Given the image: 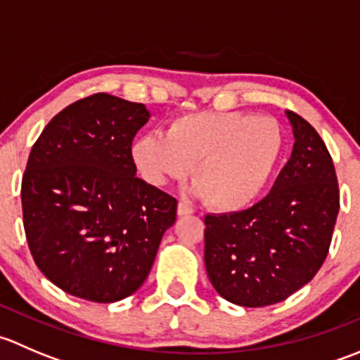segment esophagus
<instances>
[{"mask_svg":"<svg viewBox=\"0 0 360 360\" xmlns=\"http://www.w3.org/2000/svg\"><path fill=\"white\" fill-rule=\"evenodd\" d=\"M191 212H193V209H191L186 202L177 203V214H179V216H188V214H191Z\"/></svg>","mask_w":360,"mask_h":360,"instance_id":"1","label":"esophagus"}]
</instances>
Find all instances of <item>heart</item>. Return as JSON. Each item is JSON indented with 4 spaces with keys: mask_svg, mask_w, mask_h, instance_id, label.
Returning <instances> with one entry per match:
<instances>
[{
    "mask_svg": "<svg viewBox=\"0 0 360 360\" xmlns=\"http://www.w3.org/2000/svg\"><path fill=\"white\" fill-rule=\"evenodd\" d=\"M284 148L281 125L249 112H188L165 134L134 141L132 162L153 186L181 181L193 165L195 193L217 210L244 209L259 197Z\"/></svg>",
    "mask_w": 360,
    "mask_h": 360,
    "instance_id": "heart-1",
    "label": "heart"
}]
</instances>
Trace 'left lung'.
Instances as JSON below:
<instances>
[{
	"mask_svg": "<svg viewBox=\"0 0 360 360\" xmlns=\"http://www.w3.org/2000/svg\"><path fill=\"white\" fill-rule=\"evenodd\" d=\"M285 115L294 146L270 193L250 209L203 219L210 284L240 307L275 304L308 284L335 231L340 190L331 155L307 120Z\"/></svg>",
	"mask_w": 360,
	"mask_h": 360,
	"instance_id": "1",
	"label": "left lung"
}]
</instances>
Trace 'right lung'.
<instances>
[{"label": "right lung", "instance_id": "obj_1", "mask_svg": "<svg viewBox=\"0 0 360 360\" xmlns=\"http://www.w3.org/2000/svg\"><path fill=\"white\" fill-rule=\"evenodd\" d=\"M144 104L94 94L50 120L29 153L22 216L29 250L52 284L112 303L143 285L177 200L136 177L130 148Z\"/></svg>", "mask_w": 360, "mask_h": 360}]
</instances>
